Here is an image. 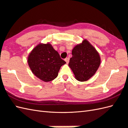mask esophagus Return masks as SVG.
<instances>
[{"label": "esophagus", "mask_w": 128, "mask_h": 128, "mask_svg": "<svg viewBox=\"0 0 128 128\" xmlns=\"http://www.w3.org/2000/svg\"><path fill=\"white\" fill-rule=\"evenodd\" d=\"M65 61L66 62V64H68L69 62V58H66L65 59Z\"/></svg>", "instance_id": "obj_1"}]
</instances>
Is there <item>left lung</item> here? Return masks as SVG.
Here are the masks:
<instances>
[{
	"instance_id": "8db88e82",
	"label": "left lung",
	"mask_w": 128,
	"mask_h": 128,
	"mask_svg": "<svg viewBox=\"0 0 128 128\" xmlns=\"http://www.w3.org/2000/svg\"><path fill=\"white\" fill-rule=\"evenodd\" d=\"M69 66L76 79L86 81L96 73L100 63L99 53L88 40L78 44L72 50Z\"/></svg>"
}]
</instances>
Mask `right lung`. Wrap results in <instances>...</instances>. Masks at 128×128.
I'll return each instance as SVG.
<instances>
[{"label":"right lung","mask_w":128,"mask_h":128,"mask_svg":"<svg viewBox=\"0 0 128 128\" xmlns=\"http://www.w3.org/2000/svg\"><path fill=\"white\" fill-rule=\"evenodd\" d=\"M28 64L33 74L48 82L57 77L60 67L66 63L50 43H40L30 53Z\"/></svg>","instance_id":"obj_1"}]
</instances>
